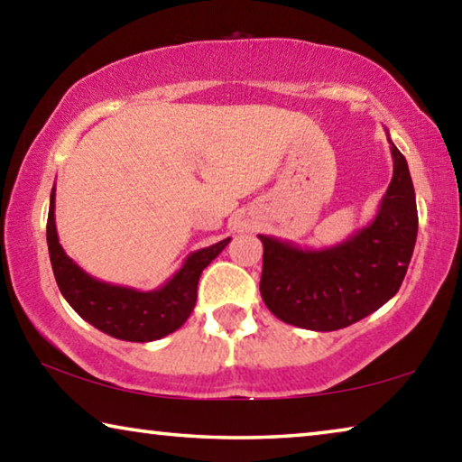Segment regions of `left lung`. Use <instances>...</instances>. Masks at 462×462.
Instances as JSON below:
<instances>
[{"mask_svg": "<svg viewBox=\"0 0 462 462\" xmlns=\"http://www.w3.org/2000/svg\"><path fill=\"white\" fill-rule=\"evenodd\" d=\"M387 140L393 177L365 228L326 248H301L259 234L261 295L281 322L314 332L340 330L400 291L416 246L418 208L408 161Z\"/></svg>", "mask_w": 462, "mask_h": 462, "instance_id": "left-lung-1", "label": "left lung"}]
</instances>
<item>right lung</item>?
<instances>
[{"mask_svg":"<svg viewBox=\"0 0 462 462\" xmlns=\"http://www.w3.org/2000/svg\"><path fill=\"white\" fill-rule=\"evenodd\" d=\"M46 242L60 293L85 322L118 340L151 342L179 330L187 322L198 301V283L203 269L228 246L230 238L195 250L167 283L152 291L106 283L85 273L62 250L54 224L52 187Z\"/></svg>","mask_w":462,"mask_h":462,"instance_id":"1","label":"right lung"}]
</instances>
